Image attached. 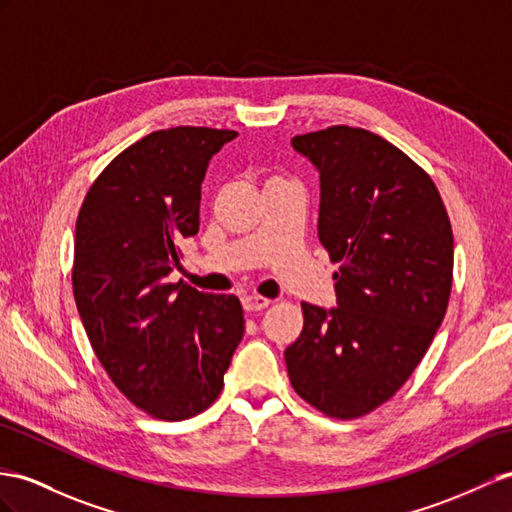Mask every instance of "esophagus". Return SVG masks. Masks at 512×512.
<instances>
[{"label":"esophagus","instance_id":"obj_1","mask_svg":"<svg viewBox=\"0 0 512 512\" xmlns=\"http://www.w3.org/2000/svg\"><path fill=\"white\" fill-rule=\"evenodd\" d=\"M270 303H272L270 298L257 296V294H251V296H244L242 298V305H244L246 311H261V309H266Z\"/></svg>","mask_w":512,"mask_h":512}]
</instances>
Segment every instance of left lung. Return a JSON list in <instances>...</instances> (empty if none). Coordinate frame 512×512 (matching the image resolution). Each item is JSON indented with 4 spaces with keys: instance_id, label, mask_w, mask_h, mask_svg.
<instances>
[{
    "instance_id": "left-lung-1",
    "label": "left lung",
    "mask_w": 512,
    "mask_h": 512,
    "mask_svg": "<svg viewBox=\"0 0 512 512\" xmlns=\"http://www.w3.org/2000/svg\"><path fill=\"white\" fill-rule=\"evenodd\" d=\"M320 173L318 235L339 272L337 307L303 303L285 350L294 391L335 419L385 404L426 355L452 290V225L435 181L368 129L294 136Z\"/></svg>"
}]
</instances>
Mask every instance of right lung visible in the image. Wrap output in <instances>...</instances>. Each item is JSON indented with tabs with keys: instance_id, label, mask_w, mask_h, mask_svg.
I'll return each instance as SVG.
<instances>
[{
	"instance_id": "obj_1",
	"label": "right lung",
	"mask_w": 512,
	"mask_h": 512,
	"mask_svg": "<svg viewBox=\"0 0 512 512\" xmlns=\"http://www.w3.org/2000/svg\"><path fill=\"white\" fill-rule=\"evenodd\" d=\"M231 129L170 127L101 170L77 214L73 296L99 363L140 411L203 413L244 335L240 300L166 277L199 233L201 183Z\"/></svg>"
}]
</instances>
